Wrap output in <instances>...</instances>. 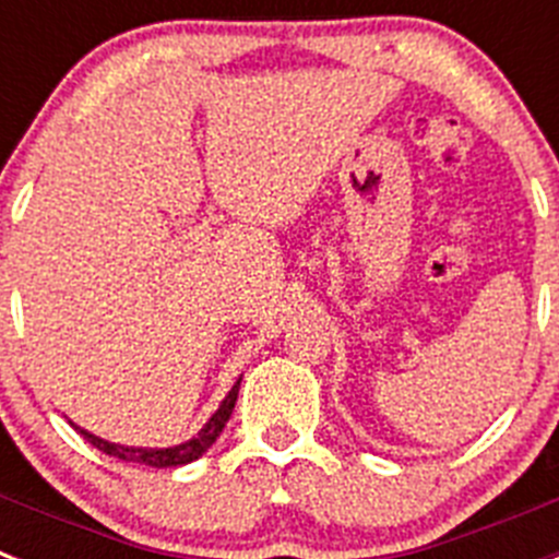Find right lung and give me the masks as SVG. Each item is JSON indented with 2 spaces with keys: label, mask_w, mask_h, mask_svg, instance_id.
Returning a JSON list of instances; mask_svg holds the SVG:
<instances>
[{
  "label": "right lung",
  "mask_w": 559,
  "mask_h": 559,
  "mask_svg": "<svg viewBox=\"0 0 559 559\" xmlns=\"http://www.w3.org/2000/svg\"><path fill=\"white\" fill-rule=\"evenodd\" d=\"M237 389H240V378H237V383L231 386V392L224 397V403L218 406V412L206 419V426L201 428V431L195 433L192 439L181 442V445H170V448L117 445V442H108V439L95 437V433L86 431V428H81V426H75V423H72V428H75V431L86 439L88 445H95L97 451L108 453V456L122 459V462L147 464V467H181V464H190V462H195L199 456H204V453L212 448V442L221 437V431H224L226 423H229V417H231V408H235V403H237Z\"/></svg>",
  "instance_id": "add662e5"
}]
</instances>
